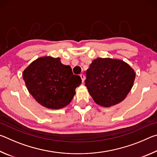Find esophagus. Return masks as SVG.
<instances>
[{
    "label": "esophagus",
    "instance_id": "obj_1",
    "mask_svg": "<svg viewBox=\"0 0 157 157\" xmlns=\"http://www.w3.org/2000/svg\"><path fill=\"white\" fill-rule=\"evenodd\" d=\"M80 78H81V79H82V82H84V79H85V76H84V75H83V74H81V75H80Z\"/></svg>",
    "mask_w": 157,
    "mask_h": 157
}]
</instances>
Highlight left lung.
I'll list each match as a JSON object with an SVG mask.
<instances>
[{
	"instance_id": "left-lung-1",
	"label": "left lung",
	"mask_w": 157,
	"mask_h": 157,
	"mask_svg": "<svg viewBox=\"0 0 157 157\" xmlns=\"http://www.w3.org/2000/svg\"><path fill=\"white\" fill-rule=\"evenodd\" d=\"M135 76L134 70L123 61L97 58L86 71L85 86L98 105L111 107L126 98Z\"/></svg>"
}]
</instances>
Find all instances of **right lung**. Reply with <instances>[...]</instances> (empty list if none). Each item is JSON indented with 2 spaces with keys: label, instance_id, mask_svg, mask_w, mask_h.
<instances>
[{
  "label": "right lung",
  "instance_id": "obj_1",
  "mask_svg": "<svg viewBox=\"0 0 157 157\" xmlns=\"http://www.w3.org/2000/svg\"><path fill=\"white\" fill-rule=\"evenodd\" d=\"M23 78L30 94L39 104L48 109L64 107L72 100L82 79L74 75L70 66L60 58L40 57L23 71Z\"/></svg>",
  "mask_w": 157,
  "mask_h": 157
}]
</instances>
